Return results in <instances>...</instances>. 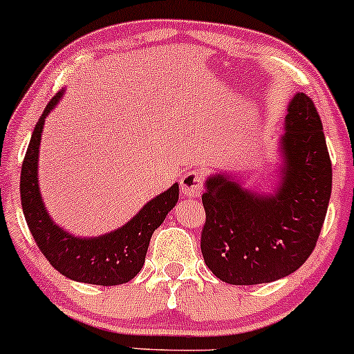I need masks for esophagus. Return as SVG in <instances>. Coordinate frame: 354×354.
I'll return each mask as SVG.
<instances>
[{
	"label": "esophagus",
	"mask_w": 354,
	"mask_h": 354,
	"mask_svg": "<svg viewBox=\"0 0 354 354\" xmlns=\"http://www.w3.org/2000/svg\"><path fill=\"white\" fill-rule=\"evenodd\" d=\"M202 174L198 170H189L180 178V190L185 197H198L202 194Z\"/></svg>",
	"instance_id": "34e87169"
}]
</instances>
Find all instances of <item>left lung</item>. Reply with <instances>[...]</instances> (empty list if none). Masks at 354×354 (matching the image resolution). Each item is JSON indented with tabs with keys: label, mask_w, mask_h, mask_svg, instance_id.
<instances>
[{
	"label": "left lung",
	"mask_w": 354,
	"mask_h": 354,
	"mask_svg": "<svg viewBox=\"0 0 354 354\" xmlns=\"http://www.w3.org/2000/svg\"><path fill=\"white\" fill-rule=\"evenodd\" d=\"M279 140L283 180L269 196L224 174L205 180L201 251L227 284L272 283L299 269L316 248L331 197L333 170L323 124L304 93L289 102Z\"/></svg>",
	"instance_id": "obj_1"
}]
</instances>
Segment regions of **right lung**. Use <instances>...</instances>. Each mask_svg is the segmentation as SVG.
<instances>
[{
  "label": "right lung",
  "mask_w": 354,
  "mask_h": 354,
  "mask_svg": "<svg viewBox=\"0 0 354 354\" xmlns=\"http://www.w3.org/2000/svg\"><path fill=\"white\" fill-rule=\"evenodd\" d=\"M63 91L55 95L35 125L21 165L19 194L21 207L31 236L50 264L78 283L118 286L129 283L140 272L145 263L150 237L178 201V184L138 210L137 216L113 232L98 237H75L51 221L38 187V153L43 125Z\"/></svg>",
  "instance_id": "right-lung-1"
}]
</instances>
